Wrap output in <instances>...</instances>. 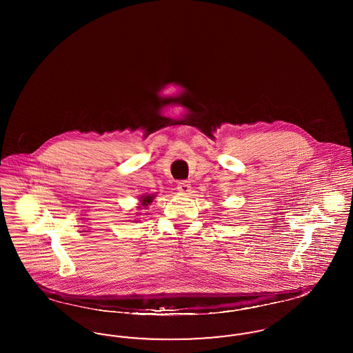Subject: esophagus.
I'll return each mask as SVG.
<instances>
[{
    "mask_svg": "<svg viewBox=\"0 0 353 353\" xmlns=\"http://www.w3.org/2000/svg\"><path fill=\"white\" fill-rule=\"evenodd\" d=\"M177 189L180 193H184V194H189L190 190H192V186L188 183V181H180L177 184Z\"/></svg>",
    "mask_w": 353,
    "mask_h": 353,
    "instance_id": "esophagus-1",
    "label": "esophagus"
}]
</instances>
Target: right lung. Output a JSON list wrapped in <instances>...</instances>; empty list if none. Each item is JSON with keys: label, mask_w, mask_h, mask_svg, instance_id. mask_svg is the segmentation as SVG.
<instances>
[{"label": "right lung", "mask_w": 353, "mask_h": 353, "mask_svg": "<svg viewBox=\"0 0 353 353\" xmlns=\"http://www.w3.org/2000/svg\"><path fill=\"white\" fill-rule=\"evenodd\" d=\"M154 194H144V196H141L140 197V206H137L139 208V210H145L150 205H151L152 201L154 200ZM144 214H147V213H144Z\"/></svg>", "instance_id": "right-lung-1"}]
</instances>
